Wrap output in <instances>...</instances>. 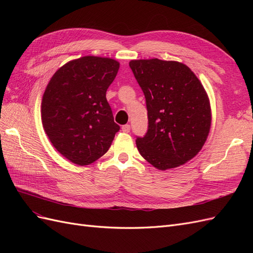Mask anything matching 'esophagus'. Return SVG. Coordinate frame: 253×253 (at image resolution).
<instances>
[{
	"label": "esophagus",
	"instance_id": "34e87169",
	"mask_svg": "<svg viewBox=\"0 0 253 253\" xmlns=\"http://www.w3.org/2000/svg\"><path fill=\"white\" fill-rule=\"evenodd\" d=\"M121 128H122V132L128 133L129 129H131V126H129V125H125V126H122Z\"/></svg>",
	"mask_w": 253,
	"mask_h": 253
}]
</instances>
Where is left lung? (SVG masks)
<instances>
[{"label":"left lung","instance_id":"8db88e82","mask_svg":"<svg viewBox=\"0 0 253 253\" xmlns=\"http://www.w3.org/2000/svg\"><path fill=\"white\" fill-rule=\"evenodd\" d=\"M129 67L148 110V131L136 139L140 155L163 171L186 164L210 132L211 108L203 84L176 61L132 60Z\"/></svg>","mask_w":253,"mask_h":253}]
</instances>
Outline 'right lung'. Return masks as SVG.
<instances>
[{
    "instance_id": "obj_1",
    "label": "right lung",
    "mask_w": 253,
    "mask_h": 253,
    "mask_svg": "<svg viewBox=\"0 0 253 253\" xmlns=\"http://www.w3.org/2000/svg\"><path fill=\"white\" fill-rule=\"evenodd\" d=\"M118 70L116 60L85 56L60 67L47 84L41 105L44 131L73 164L96 162L120 129L106 100Z\"/></svg>"
}]
</instances>
